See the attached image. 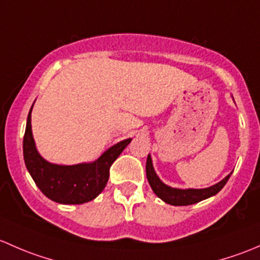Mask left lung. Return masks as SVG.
Segmentation results:
<instances>
[{
  "instance_id": "left-lung-1",
  "label": "left lung",
  "mask_w": 260,
  "mask_h": 260,
  "mask_svg": "<svg viewBox=\"0 0 260 260\" xmlns=\"http://www.w3.org/2000/svg\"><path fill=\"white\" fill-rule=\"evenodd\" d=\"M146 178H148L150 186L154 190L155 194L164 200L165 203L170 205H176V207H181V205H191L195 203H199L202 200L208 199V198L213 197V195L218 194L223 186L225 185L226 181L229 180L230 174L228 176L219 181L215 185L210 186V188L205 189H175L170 188V186L165 185L159 176L155 173L154 168H152L151 157L148 155V160H146Z\"/></svg>"
}]
</instances>
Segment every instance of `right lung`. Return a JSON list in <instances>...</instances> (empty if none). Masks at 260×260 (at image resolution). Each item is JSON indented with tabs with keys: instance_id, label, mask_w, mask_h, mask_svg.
I'll list each match as a JSON object with an SVG mask.
<instances>
[{
	"instance_id": "add662e5",
	"label": "right lung",
	"mask_w": 260,
	"mask_h": 260,
	"mask_svg": "<svg viewBox=\"0 0 260 260\" xmlns=\"http://www.w3.org/2000/svg\"><path fill=\"white\" fill-rule=\"evenodd\" d=\"M31 111L32 108L28 112L23 136V159L39 189L49 199L60 204H84L95 199L106 186L112 162L129 145L131 139L111 146L90 164H50L40 156L35 146L31 131Z\"/></svg>"
}]
</instances>
